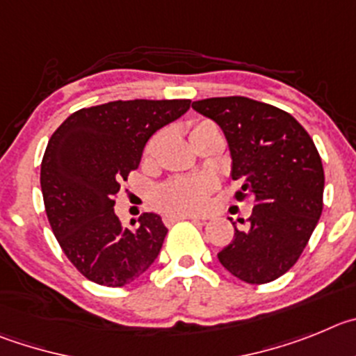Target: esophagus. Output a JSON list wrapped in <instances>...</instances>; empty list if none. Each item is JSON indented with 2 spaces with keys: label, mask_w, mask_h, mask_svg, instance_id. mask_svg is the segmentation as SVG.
I'll use <instances>...</instances> for the list:
<instances>
[{
  "label": "esophagus",
  "mask_w": 356,
  "mask_h": 356,
  "mask_svg": "<svg viewBox=\"0 0 356 356\" xmlns=\"http://www.w3.org/2000/svg\"><path fill=\"white\" fill-rule=\"evenodd\" d=\"M179 220H193V222H206L204 216H195V214H188V216H166L165 223L166 225H172V223L179 222Z\"/></svg>",
  "instance_id": "34e87169"
}]
</instances>
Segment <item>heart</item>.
I'll use <instances>...</instances> for the list:
<instances>
[{"instance_id":"b5f03b06","label":"heart","mask_w":356,"mask_h":356,"mask_svg":"<svg viewBox=\"0 0 356 356\" xmlns=\"http://www.w3.org/2000/svg\"><path fill=\"white\" fill-rule=\"evenodd\" d=\"M218 129V126L206 118H198L190 124V138H195L206 131ZM159 142V134L152 136L147 142L143 150V159L150 161L156 154V147ZM216 191V182L206 175L197 177H177L163 184L156 191L154 202L161 213L166 216H188V214H200L209 206L211 195Z\"/></svg>"}]
</instances>
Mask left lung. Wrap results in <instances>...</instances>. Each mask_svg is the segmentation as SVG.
Here are the masks:
<instances>
[{
  "instance_id": "left-lung-1",
  "label": "left lung",
  "mask_w": 356,
  "mask_h": 356,
  "mask_svg": "<svg viewBox=\"0 0 356 356\" xmlns=\"http://www.w3.org/2000/svg\"><path fill=\"white\" fill-rule=\"evenodd\" d=\"M191 106L225 133L232 179L241 182L234 198L254 200L248 227H234L218 261L246 284L277 280L296 264L323 213L321 156L302 124L277 106L241 95Z\"/></svg>"
}]
</instances>
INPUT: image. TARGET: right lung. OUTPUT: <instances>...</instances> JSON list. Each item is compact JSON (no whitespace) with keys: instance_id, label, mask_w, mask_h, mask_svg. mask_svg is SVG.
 Returning <instances> with one entry per match:
<instances>
[{"instance_id":"obj_1","label":"right lung","mask_w":356,"mask_h":356,"mask_svg":"<svg viewBox=\"0 0 356 356\" xmlns=\"http://www.w3.org/2000/svg\"><path fill=\"white\" fill-rule=\"evenodd\" d=\"M190 102L134 99L83 108L49 138L40 165L47 220L67 259L99 286L131 284L158 257L168 232L161 218L143 213L126 227L113 206L147 140Z\"/></svg>"}]
</instances>
